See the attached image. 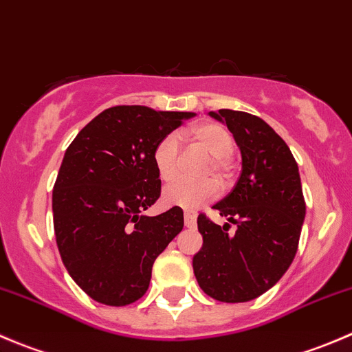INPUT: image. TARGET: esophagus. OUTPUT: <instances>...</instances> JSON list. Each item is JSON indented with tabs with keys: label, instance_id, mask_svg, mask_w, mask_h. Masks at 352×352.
Here are the masks:
<instances>
[{
	"label": "esophagus",
	"instance_id": "obj_1",
	"mask_svg": "<svg viewBox=\"0 0 352 352\" xmlns=\"http://www.w3.org/2000/svg\"><path fill=\"white\" fill-rule=\"evenodd\" d=\"M184 223H186L187 228H196V216L192 212H184Z\"/></svg>",
	"mask_w": 352,
	"mask_h": 352
}]
</instances>
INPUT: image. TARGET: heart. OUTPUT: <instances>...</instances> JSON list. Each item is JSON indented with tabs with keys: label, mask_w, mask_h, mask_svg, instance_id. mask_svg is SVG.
<instances>
[{
	"label": "heart",
	"mask_w": 352,
	"mask_h": 352,
	"mask_svg": "<svg viewBox=\"0 0 352 352\" xmlns=\"http://www.w3.org/2000/svg\"><path fill=\"white\" fill-rule=\"evenodd\" d=\"M187 136L211 156V165L208 166V173H214L216 179L226 182L233 172L232 153L235 141H233L232 133L223 124L208 120V122H201L187 131ZM153 162L156 170H158L160 179L165 180V182L175 179L177 173H179L180 144L173 134L165 136L156 144ZM216 194H218V187L212 180H204V182L175 180L163 190V202L166 206H175V208L194 211V209L201 208L202 204L214 199Z\"/></svg>",
	"instance_id": "1"
}]
</instances>
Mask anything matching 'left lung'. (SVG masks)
<instances>
[{
  "label": "left lung",
  "instance_id": "1",
  "mask_svg": "<svg viewBox=\"0 0 352 352\" xmlns=\"http://www.w3.org/2000/svg\"><path fill=\"white\" fill-rule=\"evenodd\" d=\"M209 116L228 126L242 153V173L232 192L212 209L228 223L199 214L201 250L196 279L208 296L243 303L271 289L293 262L305 206L296 160L281 136L261 117L221 109ZM237 225L228 234L229 223Z\"/></svg>",
  "mask_w": 352,
  "mask_h": 352
}]
</instances>
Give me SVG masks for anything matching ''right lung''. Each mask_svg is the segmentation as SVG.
<instances>
[{
	"mask_svg": "<svg viewBox=\"0 0 352 352\" xmlns=\"http://www.w3.org/2000/svg\"><path fill=\"white\" fill-rule=\"evenodd\" d=\"M194 116L117 105L67 146L52 190L56 242L71 278L98 303L140 300L156 257L182 232L180 208L158 216L143 211L162 190L156 144Z\"/></svg>",
	"mask_w": 352,
	"mask_h": 352,
	"instance_id": "add662e5",
	"label": "right lung"
}]
</instances>
